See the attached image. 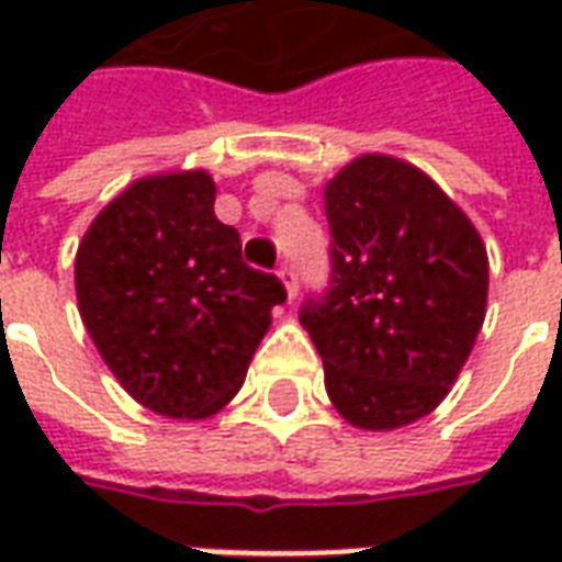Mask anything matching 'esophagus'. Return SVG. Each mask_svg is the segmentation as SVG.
I'll list each match as a JSON object with an SVG mask.
<instances>
[{"label":"esophagus","mask_w":562,"mask_h":562,"mask_svg":"<svg viewBox=\"0 0 562 562\" xmlns=\"http://www.w3.org/2000/svg\"><path fill=\"white\" fill-rule=\"evenodd\" d=\"M277 273H280V280H282V285H285L289 297H294V294H297V273H294L292 265H289V261H282Z\"/></svg>","instance_id":"1"}]
</instances>
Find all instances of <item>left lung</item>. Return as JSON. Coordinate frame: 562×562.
<instances>
[{
  "mask_svg": "<svg viewBox=\"0 0 562 562\" xmlns=\"http://www.w3.org/2000/svg\"><path fill=\"white\" fill-rule=\"evenodd\" d=\"M328 285L301 304L337 413L364 430L413 424L467 364L487 304L472 222L413 165L361 156L325 186Z\"/></svg>",
  "mask_w": 562,
  "mask_h": 562,
  "instance_id": "obj_1",
  "label": "left lung"
}]
</instances>
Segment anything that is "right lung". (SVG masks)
<instances>
[{
	"mask_svg": "<svg viewBox=\"0 0 562 562\" xmlns=\"http://www.w3.org/2000/svg\"><path fill=\"white\" fill-rule=\"evenodd\" d=\"M204 171L132 183L95 216L75 261L83 325L120 385L168 418H207L244 385L285 304L213 213Z\"/></svg>",
	"mask_w": 562,
	"mask_h": 562,
	"instance_id": "1",
	"label": "right lung"
}]
</instances>
